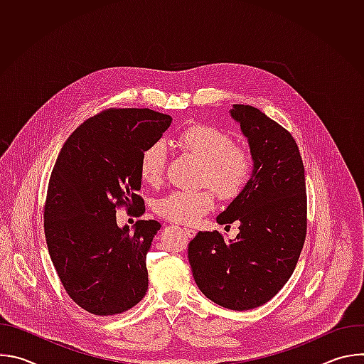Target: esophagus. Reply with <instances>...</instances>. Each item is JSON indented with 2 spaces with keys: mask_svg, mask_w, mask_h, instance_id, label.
<instances>
[{
  "mask_svg": "<svg viewBox=\"0 0 364 364\" xmlns=\"http://www.w3.org/2000/svg\"><path fill=\"white\" fill-rule=\"evenodd\" d=\"M184 232H186V235H187L188 237H191V239H193V237L196 236V233H197L194 229H187V228L184 229Z\"/></svg>",
  "mask_w": 364,
  "mask_h": 364,
  "instance_id": "1",
  "label": "esophagus"
}]
</instances>
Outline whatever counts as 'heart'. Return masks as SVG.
<instances>
[{
    "instance_id": "heart-1",
    "label": "heart",
    "mask_w": 364,
    "mask_h": 364,
    "mask_svg": "<svg viewBox=\"0 0 364 364\" xmlns=\"http://www.w3.org/2000/svg\"><path fill=\"white\" fill-rule=\"evenodd\" d=\"M177 144L203 163L200 183L209 184L222 198L239 197L250 184L255 174L253 155L235 146L233 138L210 125L186 128ZM166 148L161 142L148 145L139 159V177L148 186H157L164 173ZM215 207V194L210 190L171 191L155 201L159 216L180 225H196Z\"/></svg>"
}]
</instances>
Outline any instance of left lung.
<instances>
[{
	"label": "left lung",
	"instance_id": "8db88e82",
	"mask_svg": "<svg viewBox=\"0 0 364 364\" xmlns=\"http://www.w3.org/2000/svg\"><path fill=\"white\" fill-rule=\"evenodd\" d=\"M229 114L255 159L250 184L216 218L226 228L239 222V233L228 242L218 230L198 232L188 262L207 298L245 311L275 296L295 269L306 232L305 173L285 128L249 105H233Z\"/></svg>",
	"mask_w": 364,
	"mask_h": 364
}]
</instances>
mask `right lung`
<instances>
[{
	"mask_svg": "<svg viewBox=\"0 0 364 364\" xmlns=\"http://www.w3.org/2000/svg\"><path fill=\"white\" fill-rule=\"evenodd\" d=\"M171 124L151 109H109L89 118L65 142L48 181L44 233L69 296L87 313L115 316L148 289L146 253L161 225L117 223V207L145 212L139 159Z\"/></svg>",
	"mask_w": 364,
	"mask_h": 364,
	"instance_id": "right-lung-1",
	"label": "right lung"
}]
</instances>
